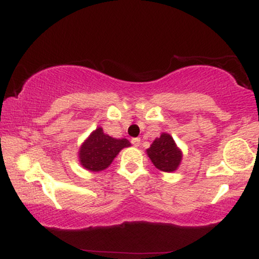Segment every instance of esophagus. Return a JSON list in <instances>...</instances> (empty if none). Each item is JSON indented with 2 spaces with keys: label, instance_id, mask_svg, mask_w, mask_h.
Instances as JSON below:
<instances>
[{
  "label": "esophagus",
  "instance_id": "obj_1",
  "mask_svg": "<svg viewBox=\"0 0 259 259\" xmlns=\"http://www.w3.org/2000/svg\"><path fill=\"white\" fill-rule=\"evenodd\" d=\"M132 144L134 145L135 147H139L140 144H141V140L139 138H135V139H132Z\"/></svg>",
  "mask_w": 259,
  "mask_h": 259
}]
</instances>
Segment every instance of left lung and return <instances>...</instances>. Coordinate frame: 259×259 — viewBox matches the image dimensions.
Masks as SVG:
<instances>
[{"instance_id":"1","label":"left lung","mask_w":259,"mask_h":259,"mask_svg":"<svg viewBox=\"0 0 259 259\" xmlns=\"http://www.w3.org/2000/svg\"><path fill=\"white\" fill-rule=\"evenodd\" d=\"M146 152L154 167L165 173L177 170L183 159V152L167 133H162L159 138L154 139Z\"/></svg>"}]
</instances>
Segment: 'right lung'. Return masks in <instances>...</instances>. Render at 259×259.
<instances>
[{"mask_svg":"<svg viewBox=\"0 0 259 259\" xmlns=\"http://www.w3.org/2000/svg\"><path fill=\"white\" fill-rule=\"evenodd\" d=\"M130 145L129 140L112 138L99 126L79 147V162L86 170H105L112 164L117 154Z\"/></svg>","mask_w":259,"mask_h":259,"instance_id":"right-lung-1","label":"right lung"}]
</instances>
